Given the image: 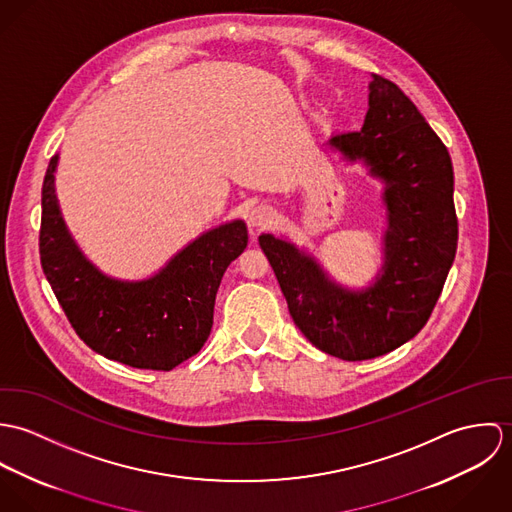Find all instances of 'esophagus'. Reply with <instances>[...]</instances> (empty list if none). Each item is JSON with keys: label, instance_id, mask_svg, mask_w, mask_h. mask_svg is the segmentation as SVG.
<instances>
[{"label": "esophagus", "instance_id": "esophagus-1", "mask_svg": "<svg viewBox=\"0 0 512 512\" xmlns=\"http://www.w3.org/2000/svg\"><path fill=\"white\" fill-rule=\"evenodd\" d=\"M276 219V211L272 207H266V205H258L250 211V217L248 222L256 228H264L268 224H272V220Z\"/></svg>", "mask_w": 512, "mask_h": 512}]
</instances>
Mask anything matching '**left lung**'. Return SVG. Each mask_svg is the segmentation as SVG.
I'll return each instance as SVG.
<instances>
[{"mask_svg": "<svg viewBox=\"0 0 512 512\" xmlns=\"http://www.w3.org/2000/svg\"><path fill=\"white\" fill-rule=\"evenodd\" d=\"M368 88L363 128L337 134L329 144L347 159H363L386 183L382 276L368 290L349 292L290 242L272 234L258 238L293 323L319 351L343 361L386 355L418 335L457 250L447 147L392 80L372 74Z\"/></svg>", "mask_w": 512, "mask_h": 512, "instance_id": "obj_1", "label": "left lung"}]
</instances>
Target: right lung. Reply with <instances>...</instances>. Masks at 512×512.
I'll return each instance as SVG.
<instances>
[{
	"label": "right lung",
	"mask_w": 512,
	"mask_h": 512,
	"mask_svg": "<svg viewBox=\"0 0 512 512\" xmlns=\"http://www.w3.org/2000/svg\"><path fill=\"white\" fill-rule=\"evenodd\" d=\"M57 161L51 157L43 181L39 254L76 335L98 355L134 368L171 370L197 355L211 335L222 274L248 244L246 224L205 232L149 280L118 282L76 248L55 195Z\"/></svg>",
	"instance_id": "obj_1"
}]
</instances>
